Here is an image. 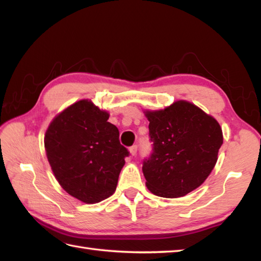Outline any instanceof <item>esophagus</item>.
Here are the masks:
<instances>
[{
  "mask_svg": "<svg viewBox=\"0 0 261 261\" xmlns=\"http://www.w3.org/2000/svg\"><path fill=\"white\" fill-rule=\"evenodd\" d=\"M137 150H138V146L137 145H134V146H131L129 148V151H130V153L132 154V156H135V154H137Z\"/></svg>",
  "mask_w": 261,
  "mask_h": 261,
  "instance_id": "obj_1",
  "label": "esophagus"
}]
</instances>
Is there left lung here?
<instances>
[{
	"label": "left lung",
	"instance_id": "obj_1",
	"mask_svg": "<svg viewBox=\"0 0 261 261\" xmlns=\"http://www.w3.org/2000/svg\"><path fill=\"white\" fill-rule=\"evenodd\" d=\"M152 152L143 160L146 185L160 197H180L207 178L223 143L213 116L187 101L159 111H146Z\"/></svg>",
	"mask_w": 261,
	"mask_h": 261
}]
</instances>
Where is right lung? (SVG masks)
<instances>
[{
	"instance_id": "add662e5",
	"label": "right lung",
	"mask_w": 261,
	"mask_h": 261,
	"mask_svg": "<svg viewBox=\"0 0 261 261\" xmlns=\"http://www.w3.org/2000/svg\"><path fill=\"white\" fill-rule=\"evenodd\" d=\"M109 113L88 99L71 104L49 124L45 135L48 162L69 195L94 204L115 192L129 151Z\"/></svg>"
}]
</instances>
